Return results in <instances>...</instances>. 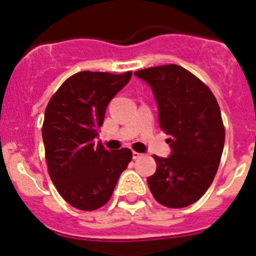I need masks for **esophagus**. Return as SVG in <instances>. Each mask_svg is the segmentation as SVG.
<instances>
[{"mask_svg":"<svg viewBox=\"0 0 256 256\" xmlns=\"http://www.w3.org/2000/svg\"><path fill=\"white\" fill-rule=\"evenodd\" d=\"M142 156V154L138 153V152H132V158L134 160H138V158H140Z\"/></svg>","mask_w":256,"mask_h":256,"instance_id":"obj_1","label":"esophagus"}]
</instances>
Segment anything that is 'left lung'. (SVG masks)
Masks as SVG:
<instances>
[{
    "mask_svg": "<svg viewBox=\"0 0 256 256\" xmlns=\"http://www.w3.org/2000/svg\"><path fill=\"white\" fill-rule=\"evenodd\" d=\"M135 75L150 85L172 149L168 158L153 156L156 171L146 180L149 188L162 206L185 208L206 194L217 174L226 136L220 106L202 80L178 65Z\"/></svg>",
    "mask_w": 256,
    "mask_h": 256,
    "instance_id": "obj_1",
    "label": "left lung"
}]
</instances>
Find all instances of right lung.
Instances as JSON below:
<instances>
[{
  "mask_svg": "<svg viewBox=\"0 0 256 256\" xmlns=\"http://www.w3.org/2000/svg\"><path fill=\"white\" fill-rule=\"evenodd\" d=\"M132 72L82 71L64 82L48 102L42 126L48 174L74 208L96 210L110 200L132 160L128 148L110 152L94 144L110 100Z\"/></svg>",
  "mask_w": 256,
  "mask_h": 256,
  "instance_id": "obj_1",
  "label": "right lung"
}]
</instances>
